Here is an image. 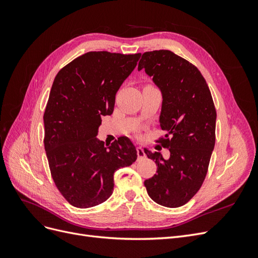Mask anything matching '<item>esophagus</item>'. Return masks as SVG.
<instances>
[{"label": "esophagus", "mask_w": 258, "mask_h": 258, "mask_svg": "<svg viewBox=\"0 0 258 258\" xmlns=\"http://www.w3.org/2000/svg\"><path fill=\"white\" fill-rule=\"evenodd\" d=\"M137 154H138V159H142V158H144L145 156H146L143 148H142V147H140V146H138V147H137Z\"/></svg>", "instance_id": "1"}]
</instances>
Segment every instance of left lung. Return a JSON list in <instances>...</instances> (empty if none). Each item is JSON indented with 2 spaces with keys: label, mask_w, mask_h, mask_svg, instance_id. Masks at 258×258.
<instances>
[{
  "label": "left lung",
  "mask_w": 258,
  "mask_h": 258,
  "mask_svg": "<svg viewBox=\"0 0 258 258\" xmlns=\"http://www.w3.org/2000/svg\"><path fill=\"white\" fill-rule=\"evenodd\" d=\"M142 69L161 91L159 122L166 136L159 141L170 152L165 159L145 148L157 171L144 185L156 204L177 208L197 194L206 178L215 144V106L199 70L174 52L146 51L139 62L138 70Z\"/></svg>",
  "instance_id": "obj_1"
}]
</instances>
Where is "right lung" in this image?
I'll use <instances>...</instances> for the list:
<instances>
[{"label": "right lung", "mask_w": 258, "mask_h": 258, "mask_svg": "<svg viewBox=\"0 0 258 258\" xmlns=\"http://www.w3.org/2000/svg\"><path fill=\"white\" fill-rule=\"evenodd\" d=\"M140 57L89 51L54 77L44 113V145L53 182L73 207L87 209L107 200L115 171L137 160L127 137L105 146L97 135L101 117L113 113L116 92Z\"/></svg>", "instance_id": "obj_1"}]
</instances>
